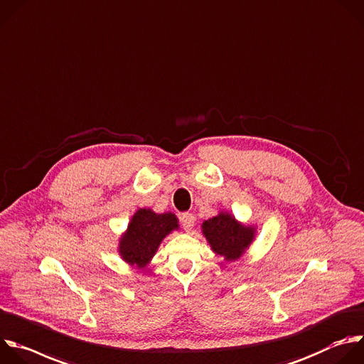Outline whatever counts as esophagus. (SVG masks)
I'll return each mask as SVG.
<instances>
[{"label":"esophagus","mask_w":364,"mask_h":364,"mask_svg":"<svg viewBox=\"0 0 364 364\" xmlns=\"http://www.w3.org/2000/svg\"><path fill=\"white\" fill-rule=\"evenodd\" d=\"M181 224H182V227H183V230H185L186 232L192 231V228H193V225H195V216H193L192 213H189V212L182 213V216H181Z\"/></svg>","instance_id":"obj_1"}]
</instances>
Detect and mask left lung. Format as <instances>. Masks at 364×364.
I'll list each match as a JSON object with an SVG mask.
<instances>
[{"label": "left lung", "mask_w": 364, "mask_h": 364, "mask_svg": "<svg viewBox=\"0 0 364 364\" xmlns=\"http://www.w3.org/2000/svg\"><path fill=\"white\" fill-rule=\"evenodd\" d=\"M202 232L213 252L235 261L252 242L255 228L244 227L232 215L221 212L202 224Z\"/></svg>", "instance_id": "1"}]
</instances>
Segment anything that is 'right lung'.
Listing matches in <instances>:
<instances>
[{
	"mask_svg": "<svg viewBox=\"0 0 364 364\" xmlns=\"http://www.w3.org/2000/svg\"><path fill=\"white\" fill-rule=\"evenodd\" d=\"M178 227L176 216L171 212L155 213L152 209H139L120 240L119 252L130 265L143 268L152 259L162 240Z\"/></svg>",
	"mask_w": 364,
	"mask_h": 364,
	"instance_id": "1",
	"label": "right lung"
}]
</instances>
